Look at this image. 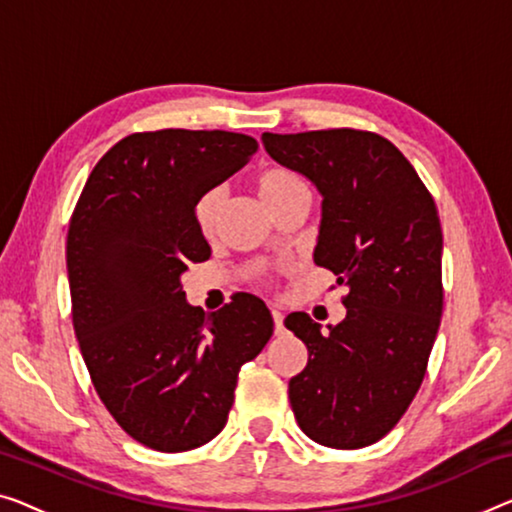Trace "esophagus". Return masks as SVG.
<instances>
[{
    "mask_svg": "<svg viewBox=\"0 0 512 512\" xmlns=\"http://www.w3.org/2000/svg\"><path fill=\"white\" fill-rule=\"evenodd\" d=\"M271 315H273V324H276V335H282L285 333V326H282V319L285 317H282V312L278 308H273Z\"/></svg>",
    "mask_w": 512,
    "mask_h": 512,
    "instance_id": "obj_1",
    "label": "esophagus"
}]
</instances>
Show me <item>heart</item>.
Here are the masks:
<instances>
[{
    "mask_svg": "<svg viewBox=\"0 0 512 512\" xmlns=\"http://www.w3.org/2000/svg\"><path fill=\"white\" fill-rule=\"evenodd\" d=\"M303 188H308V183L303 181L301 174L287 170V167H269V170H264L257 177V193L264 200V204L276 202L280 197ZM220 207H223V190L220 188L204 190V193L195 200L193 218L197 230L204 236H209L213 232V227H216Z\"/></svg>",
    "mask_w": 512,
    "mask_h": 512,
    "instance_id": "heart-1",
    "label": "heart"
}]
</instances>
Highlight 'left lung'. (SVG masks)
Segmentation results:
<instances>
[{
  "label": "left lung",
  "mask_w": 512,
  "mask_h": 512,
  "mask_svg": "<svg viewBox=\"0 0 512 512\" xmlns=\"http://www.w3.org/2000/svg\"><path fill=\"white\" fill-rule=\"evenodd\" d=\"M262 142L322 193L315 264L349 289L347 317L329 333L305 312L285 319L308 347V365L289 379L296 423L322 446H370L414 400L439 331L437 207L414 165L377 133H264Z\"/></svg>",
  "instance_id": "obj_1"
}]
</instances>
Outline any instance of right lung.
<instances>
[{
    "label": "right lung",
    "mask_w": 512,
    "mask_h": 512,
    "mask_svg": "<svg viewBox=\"0 0 512 512\" xmlns=\"http://www.w3.org/2000/svg\"><path fill=\"white\" fill-rule=\"evenodd\" d=\"M257 151L227 131L133 133L98 160L68 225L73 329L98 398L160 453L207 444L227 423L243 363L273 335L262 299L239 292L207 315L181 273L211 248L193 207Z\"/></svg>",
    "instance_id": "obj_1"
}]
</instances>
